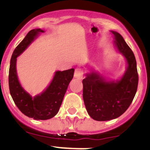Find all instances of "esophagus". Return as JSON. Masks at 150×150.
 <instances>
[{
	"instance_id": "esophagus-1",
	"label": "esophagus",
	"mask_w": 150,
	"mask_h": 150,
	"mask_svg": "<svg viewBox=\"0 0 150 150\" xmlns=\"http://www.w3.org/2000/svg\"><path fill=\"white\" fill-rule=\"evenodd\" d=\"M83 77V73L80 68H76L74 72V78L78 79H82Z\"/></svg>"
}]
</instances>
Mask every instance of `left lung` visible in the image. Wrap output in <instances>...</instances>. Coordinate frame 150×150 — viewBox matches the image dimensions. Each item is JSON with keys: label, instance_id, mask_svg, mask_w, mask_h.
I'll return each mask as SVG.
<instances>
[{"label": "left lung", "instance_id": "obj_1", "mask_svg": "<svg viewBox=\"0 0 150 150\" xmlns=\"http://www.w3.org/2000/svg\"><path fill=\"white\" fill-rule=\"evenodd\" d=\"M114 43L128 63L126 71L117 81H107L96 72L86 74L83 80V96L88 115L97 121L118 118L127 110L135 96L138 85L137 62L132 50L121 34L111 31Z\"/></svg>", "mask_w": 150, "mask_h": 150}]
</instances>
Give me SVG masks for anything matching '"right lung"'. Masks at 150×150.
I'll use <instances>...</instances> for the list:
<instances>
[{"mask_svg": "<svg viewBox=\"0 0 150 150\" xmlns=\"http://www.w3.org/2000/svg\"><path fill=\"white\" fill-rule=\"evenodd\" d=\"M43 30L33 29L13 51L9 71V88L13 100L19 110L25 116L37 120H46L58 113L68 85L74 77V69L56 71L47 88L37 96H30L21 86L16 74V58Z\"/></svg>", "mask_w": 150, "mask_h": 150, "instance_id": "1", "label": "right lung"}]
</instances>
